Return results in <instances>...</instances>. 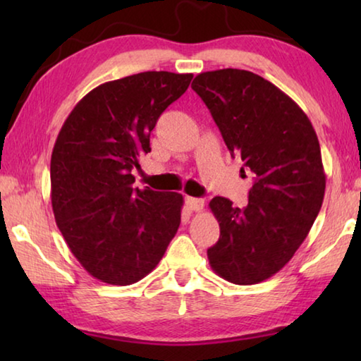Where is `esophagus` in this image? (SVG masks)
Returning a JSON list of instances; mask_svg holds the SVG:
<instances>
[{
  "label": "esophagus",
  "instance_id": "1",
  "mask_svg": "<svg viewBox=\"0 0 361 361\" xmlns=\"http://www.w3.org/2000/svg\"><path fill=\"white\" fill-rule=\"evenodd\" d=\"M185 204L191 212H202L205 205L204 199H197V197H186Z\"/></svg>",
  "mask_w": 361,
  "mask_h": 361
}]
</instances>
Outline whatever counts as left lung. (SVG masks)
<instances>
[{
    "label": "left lung",
    "instance_id": "obj_1",
    "mask_svg": "<svg viewBox=\"0 0 361 361\" xmlns=\"http://www.w3.org/2000/svg\"><path fill=\"white\" fill-rule=\"evenodd\" d=\"M191 87L231 156L255 178L243 209L226 197L210 200L219 239L207 256L228 282L259 283L293 258L322 209L326 176L319 138L298 103L252 71H205Z\"/></svg>",
    "mask_w": 361,
    "mask_h": 361
}]
</instances>
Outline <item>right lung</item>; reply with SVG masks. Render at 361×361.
Listing matches in <instances>:
<instances>
[{
	"instance_id": "right-lung-1",
	"label": "right lung",
	"mask_w": 361,
	"mask_h": 361,
	"mask_svg": "<svg viewBox=\"0 0 361 361\" xmlns=\"http://www.w3.org/2000/svg\"><path fill=\"white\" fill-rule=\"evenodd\" d=\"M191 73L145 71L100 84L78 102L51 157V200L66 245L90 276L132 285L154 269L181 221L183 195L133 188V167Z\"/></svg>"
}]
</instances>
